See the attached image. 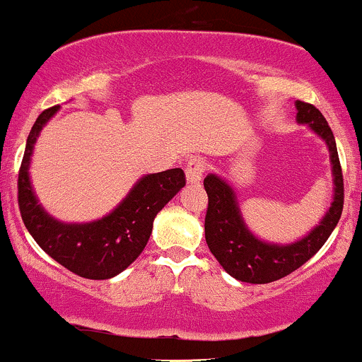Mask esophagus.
Instances as JSON below:
<instances>
[{
    "instance_id": "34e87169",
    "label": "esophagus",
    "mask_w": 362,
    "mask_h": 362,
    "mask_svg": "<svg viewBox=\"0 0 362 362\" xmlns=\"http://www.w3.org/2000/svg\"><path fill=\"white\" fill-rule=\"evenodd\" d=\"M206 170V162L203 157H193L186 164V180L188 182H200Z\"/></svg>"
}]
</instances>
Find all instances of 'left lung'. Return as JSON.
Returning a JSON list of instances; mask_svg holds the SVG:
<instances>
[{"instance_id":"1","label":"left lung","mask_w":362,"mask_h":362,"mask_svg":"<svg viewBox=\"0 0 362 362\" xmlns=\"http://www.w3.org/2000/svg\"><path fill=\"white\" fill-rule=\"evenodd\" d=\"M296 107H298L299 123L310 124L313 132L318 133L327 141L335 185L330 210L320 226H316L306 238L286 246L259 241L245 226L233 188L215 174H210L203 180L205 192L209 194V206L205 215L206 245L222 269L241 282L269 284L298 270L327 243L342 215L344 176L334 133L325 116L315 105L298 100Z\"/></svg>"}]
</instances>
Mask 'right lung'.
Instances as JSON below:
<instances>
[{"mask_svg":"<svg viewBox=\"0 0 362 362\" xmlns=\"http://www.w3.org/2000/svg\"><path fill=\"white\" fill-rule=\"evenodd\" d=\"M58 105L46 109L28 133L25 153L18 170V209L22 221L35 243L52 259L83 279H111L140 257L152 234L156 215L174 197L186 177L182 169L147 174L115 212L90 224H63L42 210L28 180L32 148L47 119Z\"/></svg>","mask_w":362,"mask_h":362,"instance_id":"1","label":"right lung"}]
</instances>
